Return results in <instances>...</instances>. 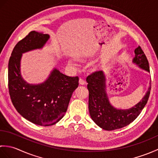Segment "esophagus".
I'll return each instance as SVG.
<instances>
[{
  "mask_svg": "<svg viewBox=\"0 0 158 158\" xmlns=\"http://www.w3.org/2000/svg\"><path fill=\"white\" fill-rule=\"evenodd\" d=\"M79 83L81 85H84V84H85V81L84 79L80 78L79 79Z\"/></svg>",
  "mask_w": 158,
  "mask_h": 158,
  "instance_id": "34e87169",
  "label": "esophagus"
}]
</instances>
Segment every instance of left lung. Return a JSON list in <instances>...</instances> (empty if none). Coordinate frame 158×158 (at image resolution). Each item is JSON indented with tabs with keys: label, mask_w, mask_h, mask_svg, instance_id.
Wrapping results in <instances>:
<instances>
[{
	"label": "left lung",
	"mask_w": 158,
	"mask_h": 158,
	"mask_svg": "<svg viewBox=\"0 0 158 158\" xmlns=\"http://www.w3.org/2000/svg\"><path fill=\"white\" fill-rule=\"evenodd\" d=\"M132 62L140 69L149 72V62L141 48L135 50ZM89 90V111L97 125L105 130H114L129 125L138 117L148 101L150 85L145 96L139 102L128 109H117L113 106L106 92V78L102 70L96 71L87 77Z\"/></svg>",
	"instance_id": "left-lung-1"
}]
</instances>
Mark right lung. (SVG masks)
<instances>
[{
    "label": "right lung",
    "instance_id": "right-lung-1",
    "mask_svg": "<svg viewBox=\"0 0 158 158\" xmlns=\"http://www.w3.org/2000/svg\"><path fill=\"white\" fill-rule=\"evenodd\" d=\"M49 39L48 34L29 32L13 48L8 65L9 92L13 106L25 119L43 126L53 125L62 118L79 85L78 77H69L57 69L40 84H30L22 78V53L43 48Z\"/></svg>",
    "mask_w": 158,
    "mask_h": 158
}]
</instances>
